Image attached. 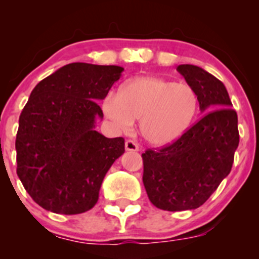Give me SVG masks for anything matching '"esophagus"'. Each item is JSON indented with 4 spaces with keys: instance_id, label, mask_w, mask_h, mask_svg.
<instances>
[{
    "instance_id": "1",
    "label": "esophagus",
    "mask_w": 259,
    "mask_h": 259,
    "mask_svg": "<svg viewBox=\"0 0 259 259\" xmlns=\"http://www.w3.org/2000/svg\"><path fill=\"white\" fill-rule=\"evenodd\" d=\"M125 150L126 151H139V145L133 140H126L125 141Z\"/></svg>"
}]
</instances>
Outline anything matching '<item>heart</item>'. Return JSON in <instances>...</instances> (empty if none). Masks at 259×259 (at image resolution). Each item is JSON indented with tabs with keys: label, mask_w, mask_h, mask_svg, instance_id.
<instances>
[{
	"label": "heart",
	"mask_w": 259,
	"mask_h": 259,
	"mask_svg": "<svg viewBox=\"0 0 259 259\" xmlns=\"http://www.w3.org/2000/svg\"><path fill=\"white\" fill-rule=\"evenodd\" d=\"M197 95L189 84L158 76L125 82L117 96L103 102V112L119 129L139 121L142 139L152 146H167L185 134L197 112Z\"/></svg>",
	"instance_id": "1"
}]
</instances>
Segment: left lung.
<instances>
[{"instance_id":"8db88e82","label":"left lung","mask_w":259,"mask_h":259,"mask_svg":"<svg viewBox=\"0 0 259 259\" xmlns=\"http://www.w3.org/2000/svg\"><path fill=\"white\" fill-rule=\"evenodd\" d=\"M177 70L197 95L206 113L173 144L142 153L147 196L159 209H195L206 202L230 173L239 146L237 114L225 86L197 65Z\"/></svg>"}]
</instances>
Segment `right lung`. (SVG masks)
Instances as JSON below:
<instances>
[{"label": "right lung", "mask_w": 259, "mask_h": 259, "mask_svg": "<svg viewBox=\"0 0 259 259\" xmlns=\"http://www.w3.org/2000/svg\"><path fill=\"white\" fill-rule=\"evenodd\" d=\"M124 68L70 63L41 80L19 117L17 174L38 206L79 214L99 200L103 178L124 153V139L95 130L103 100Z\"/></svg>", "instance_id": "add662e5"}]
</instances>
